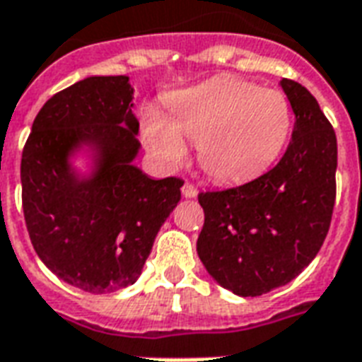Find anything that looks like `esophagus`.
<instances>
[{
  "mask_svg": "<svg viewBox=\"0 0 362 362\" xmlns=\"http://www.w3.org/2000/svg\"><path fill=\"white\" fill-rule=\"evenodd\" d=\"M182 195H184V197H187V199H192V197H195V195H197V187L193 186V184H189V182H186V184L182 186Z\"/></svg>",
  "mask_w": 362,
  "mask_h": 362,
  "instance_id": "34e87169",
  "label": "esophagus"
}]
</instances>
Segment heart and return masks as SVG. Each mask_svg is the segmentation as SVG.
<instances>
[{
    "label": "heart",
    "instance_id": "b5f03b06",
    "mask_svg": "<svg viewBox=\"0 0 362 362\" xmlns=\"http://www.w3.org/2000/svg\"><path fill=\"white\" fill-rule=\"evenodd\" d=\"M173 119L159 110L142 117L146 146L169 167L187 156V142L197 146L199 165L212 180L235 184L269 169L286 146L292 112L277 89L224 76L176 95Z\"/></svg>",
    "mask_w": 362,
    "mask_h": 362
}]
</instances>
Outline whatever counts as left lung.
<instances>
[{
  "label": "left lung",
  "mask_w": 362,
  "mask_h": 362,
  "mask_svg": "<svg viewBox=\"0 0 362 362\" xmlns=\"http://www.w3.org/2000/svg\"><path fill=\"white\" fill-rule=\"evenodd\" d=\"M281 87L296 115L281 161L243 186L201 192L205 224L197 255L220 285L262 296L291 283L327 239L336 201V132L300 83Z\"/></svg>",
  "instance_id": "8db88e82"
}]
</instances>
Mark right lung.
Here are the masks:
<instances>
[{
	"label": "right lung",
	"instance_id": "right-lung-1",
	"mask_svg": "<svg viewBox=\"0 0 362 362\" xmlns=\"http://www.w3.org/2000/svg\"><path fill=\"white\" fill-rule=\"evenodd\" d=\"M129 77H87L52 95L35 115L21 161L22 211L41 262L68 285L115 292L142 273L182 178L153 180L132 165L140 148ZM81 141L101 151L90 181L67 153Z\"/></svg>",
	"mask_w": 362,
	"mask_h": 362
}]
</instances>
